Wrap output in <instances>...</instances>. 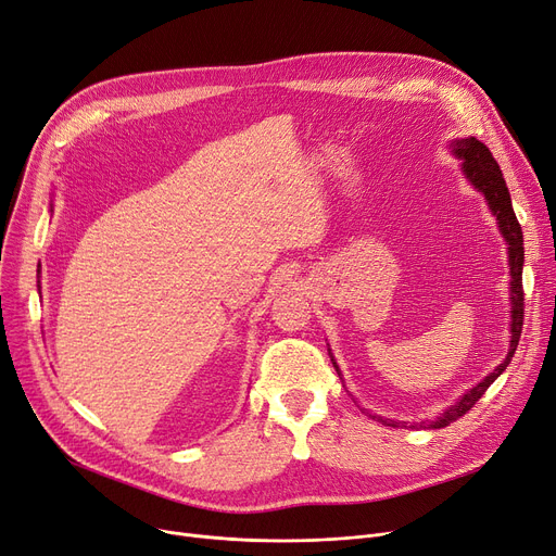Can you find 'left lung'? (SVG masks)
Instances as JSON below:
<instances>
[{"label": "left lung", "instance_id": "left-lung-1", "mask_svg": "<svg viewBox=\"0 0 556 556\" xmlns=\"http://www.w3.org/2000/svg\"><path fill=\"white\" fill-rule=\"evenodd\" d=\"M451 149L453 153L462 161V172L466 174V178L475 185V190L482 192L484 199L489 201V207L491 213L495 215L497 219V226H500V232L502 237H505V242L509 244V274H511V287H509V296H511V341H509V353L505 357V362H502L500 366L493 368V374H489L480 384H475L470 391H466L462 399L447 407L437 420L430 422V428L439 430V428H445L451 426L453 420L462 418L475 403H478L484 391L497 380V376L505 371V368L509 366L516 349H518V341H520V332H522V316H525V294H522V262H525V249H522V230H520V224L516 219V213H514V205H511V197H509V190H507V182L505 178H502V172L495 163L493 153L489 151L486 144H482L480 140L475 138H464V140H455L451 142ZM332 357V355H330ZM337 374H339V366L337 362L332 359ZM368 414V412H366ZM371 418H376L378 422H382V426H389V428H399L401 422H395L391 418H382V416H376V414H368Z\"/></svg>", "mask_w": 556, "mask_h": 556}]
</instances>
